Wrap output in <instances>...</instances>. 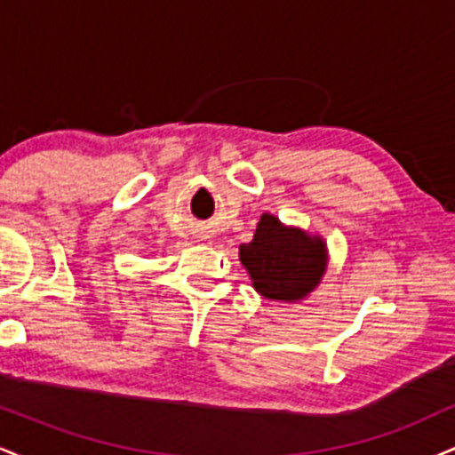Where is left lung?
I'll return each instance as SVG.
<instances>
[{"label":"left lung","instance_id":"obj_1","mask_svg":"<svg viewBox=\"0 0 455 455\" xmlns=\"http://www.w3.org/2000/svg\"><path fill=\"white\" fill-rule=\"evenodd\" d=\"M239 260L260 295L299 301L325 274L327 245L318 235L284 227L275 216L263 213L252 242L239 245Z\"/></svg>","mask_w":455,"mask_h":455}]
</instances>
